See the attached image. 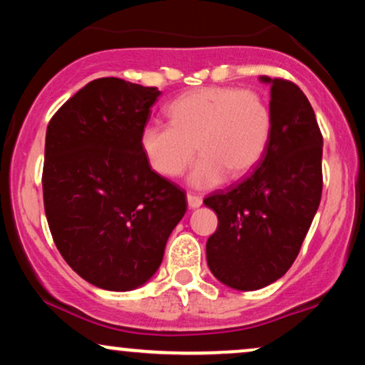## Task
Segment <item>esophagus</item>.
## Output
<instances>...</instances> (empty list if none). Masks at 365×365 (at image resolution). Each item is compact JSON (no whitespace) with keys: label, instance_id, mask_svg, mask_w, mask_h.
<instances>
[{"label":"esophagus","instance_id":"34e87169","mask_svg":"<svg viewBox=\"0 0 365 365\" xmlns=\"http://www.w3.org/2000/svg\"><path fill=\"white\" fill-rule=\"evenodd\" d=\"M187 204L190 209H197L202 206V197L194 195V194H187Z\"/></svg>","mask_w":365,"mask_h":365}]
</instances>
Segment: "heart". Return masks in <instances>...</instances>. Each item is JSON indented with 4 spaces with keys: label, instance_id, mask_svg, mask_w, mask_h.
Returning <instances> with one entry per match:
<instances>
[{
    "label": "heart",
    "instance_id": "b5f03b06",
    "mask_svg": "<svg viewBox=\"0 0 365 365\" xmlns=\"http://www.w3.org/2000/svg\"><path fill=\"white\" fill-rule=\"evenodd\" d=\"M170 125L148 123L140 148L149 166L163 177H178L197 153L202 158L188 175L195 188H211L226 178L244 177L264 156L271 137V110L252 91L202 87L168 106Z\"/></svg>",
    "mask_w": 365,
    "mask_h": 365
}]
</instances>
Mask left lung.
I'll list each match as a JSON object with an SVG mask.
<instances>
[{
	"instance_id": "obj_1",
	"label": "left lung",
	"mask_w": 365,
	"mask_h": 365,
	"mask_svg": "<svg viewBox=\"0 0 365 365\" xmlns=\"http://www.w3.org/2000/svg\"><path fill=\"white\" fill-rule=\"evenodd\" d=\"M271 86V137L255 170L204 204L217 215L207 266L235 290H259L290 269L321 202L322 135L305 94L293 82Z\"/></svg>"
}]
</instances>
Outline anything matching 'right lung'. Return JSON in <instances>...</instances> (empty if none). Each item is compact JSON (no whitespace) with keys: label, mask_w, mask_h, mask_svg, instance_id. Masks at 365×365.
I'll return each instance as SVG.
<instances>
[{"label":"right lung","mask_w":365,"mask_h":365,"mask_svg":"<svg viewBox=\"0 0 365 365\" xmlns=\"http://www.w3.org/2000/svg\"><path fill=\"white\" fill-rule=\"evenodd\" d=\"M158 87L98 78L70 98L46 130L43 194L54 244L94 287L148 283L187 211L185 192L158 175L140 132Z\"/></svg>","instance_id":"add662e5"}]
</instances>
